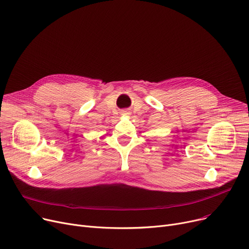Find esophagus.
Returning <instances> with one entry per match:
<instances>
[{
    "instance_id": "1",
    "label": "esophagus",
    "mask_w": 249,
    "mask_h": 249,
    "mask_svg": "<svg viewBox=\"0 0 249 249\" xmlns=\"http://www.w3.org/2000/svg\"><path fill=\"white\" fill-rule=\"evenodd\" d=\"M121 114H122V115H125V116H128V115H130V112H129L128 110H123V111L121 112Z\"/></svg>"
}]
</instances>
